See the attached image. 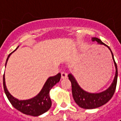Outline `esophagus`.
Returning a JSON list of instances; mask_svg holds the SVG:
<instances>
[{"mask_svg": "<svg viewBox=\"0 0 121 121\" xmlns=\"http://www.w3.org/2000/svg\"><path fill=\"white\" fill-rule=\"evenodd\" d=\"M61 78H63V79L66 78H67V76H68L67 73H66V72H64V71H62V72H61Z\"/></svg>", "mask_w": 121, "mask_h": 121, "instance_id": "1", "label": "esophagus"}]
</instances>
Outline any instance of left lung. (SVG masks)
Listing matches in <instances>:
<instances>
[{"label":"left lung","mask_w":121,"mask_h":121,"mask_svg":"<svg viewBox=\"0 0 121 121\" xmlns=\"http://www.w3.org/2000/svg\"><path fill=\"white\" fill-rule=\"evenodd\" d=\"M91 40L92 41H96L100 45H104L108 47V48L110 49L112 53V57L115 68H116V73H115L114 81L110 87L107 89L106 91L101 92V93H88L84 91L78 85V84L77 83L76 79L74 78L73 75L72 74H68V78L70 81L71 84H72V93L73 98L75 102L81 108H85V109H93V108H98L108 102L112 98L115 92L117 83V77H118L117 66L115 62L114 55L110 48L106 45H105L101 40L97 38L93 37L92 38Z\"/></svg>","instance_id":"obj_1"}]
</instances>
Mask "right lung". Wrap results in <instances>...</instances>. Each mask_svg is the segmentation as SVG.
Listing matches in <instances>:
<instances>
[{"label": "right lung", "mask_w": 121, "mask_h": 121, "mask_svg": "<svg viewBox=\"0 0 121 121\" xmlns=\"http://www.w3.org/2000/svg\"><path fill=\"white\" fill-rule=\"evenodd\" d=\"M11 54V53L9 55L7 59L5 66ZM60 73H58L55 76L49 77L47 80L42 90L40 91L39 93L33 98L27 100H19L10 94L5 85L4 74L3 75V87L7 97L14 108L25 114L37 117L46 112L51 108V100L49 97V91L51 88L57 82L60 81Z\"/></svg>", "instance_id": "right-lung-1"}]
</instances>
